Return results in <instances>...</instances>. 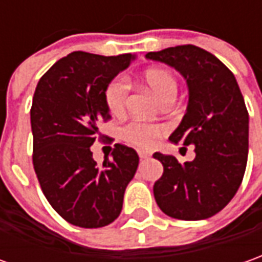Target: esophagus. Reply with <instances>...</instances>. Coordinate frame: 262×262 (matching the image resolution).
I'll return each mask as SVG.
<instances>
[{
  "mask_svg": "<svg viewBox=\"0 0 262 262\" xmlns=\"http://www.w3.org/2000/svg\"><path fill=\"white\" fill-rule=\"evenodd\" d=\"M138 155L140 159H147V158H150L152 154L150 152H147V150H138Z\"/></svg>",
  "mask_w": 262,
  "mask_h": 262,
  "instance_id": "1",
  "label": "esophagus"
}]
</instances>
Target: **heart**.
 I'll list each match as a JSON object with an SVG mask.
<instances>
[{
    "instance_id": "obj_1",
    "label": "heart",
    "mask_w": 262,
    "mask_h": 262,
    "mask_svg": "<svg viewBox=\"0 0 262 262\" xmlns=\"http://www.w3.org/2000/svg\"><path fill=\"white\" fill-rule=\"evenodd\" d=\"M146 86L149 87L159 100L166 97H175L178 90L176 77L168 70L163 69H149L143 74ZM129 83L123 77L110 80L104 89V103L107 110L113 116H119L126 110L127 97H129ZM165 133V126L150 124L143 122H130L122 129V138L130 145L138 147H152Z\"/></svg>"
}]
</instances>
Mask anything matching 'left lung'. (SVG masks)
I'll use <instances>...</instances> for the list:
<instances>
[{
    "instance_id": "left-lung-1",
    "label": "left lung",
    "mask_w": 262,
    "mask_h": 262,
    "mask_svg": "<svg viewBox=\"0 0 262 262\" xmlns=\"http://www.w3.org/2000/svg\"><path fill=\"white\" fill-rule=\"evenodd\" d=\"M149 60L166 63L186 79L189 103L169 140L195 146V159L179 163L154 155L163 165L155 182L156 204L172 218L199 221L218 213L243 182L248 158V110L232 71L209 51L176 46L150 51Z\"/></svg>"
}]
</instances>
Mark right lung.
<instances>
[{
  "instance_id": "obj_1",
  "label": "right lung",
  "mask_w": 262,
  "mask_h": 262,
  "mask_svg": "<svg viewBox=\"0 0 262 262\" xmlns=\"http://www.w3.org/2000/svg\"><path fill=\"white\" fill-rule=\"evenodd\" d=\"M133 58L74 51L51 66L35 87L30 112L34 170L50 205L76 227L112 224L136 173L139 156L129 146L116 143L113 159L100 166L90 150L106 138L99 124L110 120L104 89Z\"/></svg>"
}]
</instances>
